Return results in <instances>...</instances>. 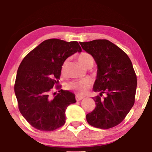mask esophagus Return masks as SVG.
<instances>
[{
    "mask_svg": "<svg viewBox=\"0 0 152 152\" xmlns=\"http://www.w3.org/2000/svg\"><path fill=\"white\" fill-rule=\"evenodd\" d=\"M82 99H84V97H80V96H78V95H76V100L77 101H80Z\"/></svg>",
    "mask_w": 152,
    "mask_h": 152,
    "instance_id": "1",
    "label": "esophagus"
}]
</instances>
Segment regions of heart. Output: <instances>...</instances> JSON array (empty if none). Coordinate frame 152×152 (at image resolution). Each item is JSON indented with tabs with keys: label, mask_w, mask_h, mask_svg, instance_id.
<instances>
[{
	"label": "heart",
	"mask_w": 152,
	"mask_h": 152,
	"mask_svg": "<svg viewBox=\"0 0 152 152\" xmlns=\"http://www.w3.org/2000/svg\"><path fill=\"white\" fill-rule=\"evenodd\" d=\"M78 61L84 68L87 65H88V64H93V62H94V60H93L92 56L90 54L85 53V52H83V53H80L79 55ZM67 65L68 61L66 60L62 64L61 67V71L62 73L65 72L66 68H67ZM88 86L89 84L87 81H79V82L70 83L69 85H68V88L70 90H73L78 95H84L86 94L87 91H88Z\"/></svg>",
	"instance_id": "1"
}]
</instances>
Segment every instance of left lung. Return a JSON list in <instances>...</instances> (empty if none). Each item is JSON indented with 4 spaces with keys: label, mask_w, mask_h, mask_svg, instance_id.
Listing matches in <instances>:
<instances>
[{
    "label": "left lung",
    "mask_w": 152,
    "mask_h": 152,
    "mask_svg": "<svg viewBox=\"0 0 152 152\" xmlns=\"http://www.w3.org/2000/svg\"><path fill=\"white\" fill-rule=\"evenodd\" d=\"M80 43L98 67L93 91L99 94L93 97L95 108L86 115L87 122L99 129L114 127L123 121L135 102L137 77L132 61L107 39Z\"/></svg>",
    "instance_id": "left-lung-1"
}]
</instances>
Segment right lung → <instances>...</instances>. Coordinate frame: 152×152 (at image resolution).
I'll return each instance as SVG.
<instances>
[{
	"label": "right lung",
	"mask_w": 152,
	"mask_h": 152,
	"mask_svg": "<svg viewBox=\"0 0 152 152\" xmlns=\"http://www.w3.org/2000/svg\"><path fill=\"white\" fill-rule=\"evenodd\" d=\"M77 52H82L77 41L50 39L22 60L14 92L20 113L37 129L51 132L65 124L66 108L76 99L74 93L61 89L59 80L62 64ZM54 86L58 93H52Z\"/></svg>",
	"instance_id": "1"
}]
</instances>
